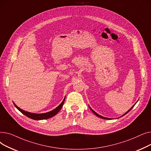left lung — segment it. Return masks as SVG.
<instances>
[{
    "instance_id": "8db88e82",
    "label": "left lung",
    "mask_w": 151,
    "mask_h": 151,
    "mask_svg": "<svg viewBox=\"0 0 151 151\" xmlns=\"http://www.w3.org/2000/svg\"><path fill=\"white\" fill-rule=\"evenodd\" d=\"M134 105H135V104H134V105H133V107H131V108H130V109H129V110H128V111H127V112H126V113H125V114H124V115H123V116H124V115H125V114H127V113H128V112H129V111H130V110H131V109H132V108H133V107H134ZM90 109H91V111H92V112H93V113H94V114H95V115H96V116H98V117H100V118H102V119H108V118H106V117H103V116H100V115H99V114H97V113H96V112H95V111H93V109H91V108H90Z\"/></svg>"
}]
</instances>
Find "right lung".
I'll use <instances>...</instances> for the list:
<instances>
[{
  "instance_id": "add662e5",
  "label": "right lung",
  "mask_w": 151,
  "mask_h": 151,
  "mask_svg": "<svg viewBox=\"0 0 151 151\" xmlns=\"http://www.w3.org/2000/svg\"><path fill=\"white\" fill-rule=\"evenodd\" d=\"M64 100H65V98L63 99V101H62V103L56 107V109H53V111H50L48 112H46V113H43V114H34V113H31V112H26L24 110L21 109L20 108L15 104L13 103L15 106L17 107V108L21 112L23 113V114H24L26 116H27L29 118H31L32 119L34 120H44V119H49L51 118L52 117H53L54 116H55L56 114H58V112L60 111V109H61V107L63 106V104L64 103Z\"/></svg>"
}]
</instances>
